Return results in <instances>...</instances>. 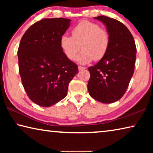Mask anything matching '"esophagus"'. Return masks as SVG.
<instances>
[{
  "instance_id": "esophagus-1",
  "label": "esophagus",
  "mask_w": 153,
  "mask_h": 153,
  "mask_svg": "<svg viewBox=\"0 0 153 153\" xmlns=\"http://www.w3.org/2000/svg\"><path fill=\"white\" fill-rule=\"evenodd\" d=\"M78 69H79V71H82V70H84V69H86V67H82V66H79L78 67Z\"/></svg>"
}]
</instances>
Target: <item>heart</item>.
<instances>
[{"label":"heart","mask_w":153,"mask_h":153,"mask_svg":"<svg viewBox=\"0 0 153 153\" xmlns=\"http://www.w3.org/2000/svg\"><path fill=\"white\" fill-rule=\"evenodd\" d=\"M110 43L109 34L104 28L96 23L87 20L79 22L71 30V36L63 35L60 46L63 53L70 60H74L80 50L82 51L76 59L80 64H87L93 59H102L107 53Z\"/></svg>","instance_id":"b5f03b06"}]
</instances>
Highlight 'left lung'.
I'll list each match as a JSON object with an SVG mask.
<instances>
[{
    "instance_id": "8db88e82",
    "label": "left lung",
    "mask_w": 153,
    "mask_h": 153,
    "mask_svg": "<svg viewBox=\"0 0 153 153\" xmlns=\"http://www.w3.org/2000/svg\"><path fill=\"white\" fill-rule=\"evenodd\" d=\"M109 34L110 43L104 57L90 67L88 90L91 97L102 103H112L123 97L134 71L136 47L131 32L118 20L100 15Z\"/></svg>"
}]
</instances>
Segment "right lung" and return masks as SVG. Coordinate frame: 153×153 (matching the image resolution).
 <instances>
[{"label":"right lung","instance_id":"obj_1","mask_svg":"<svg viewBox=\"0 0 153 153\" xmlns=\"http://www.w3.org/2000/svg\"><path fill=\"white\" fill-rule=\"evenodd\" d=\"M65 18L42 19L28 28L18 48L19 71L28 97L41 107H51L66 97L78 67L60 46L70 25Z\"/></svg>","mask_w":153,"mask_h":153}]
</instances>
